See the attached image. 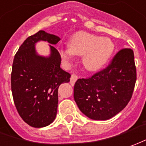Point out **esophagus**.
Here are the masks:
<instances>
[{"instance_id":"obj_1","label":"esophagus","mask_w":146,"mask_h":146,"mask_svg":"<svg viewBox=\"0 0 146 146\" xmlns=\"http://www.w3.org/2000/svg\"><path fill=\"white\" fill-rule=\"evenodd\" d=\"M78 79V75H76L75 74H72V76H71V80H70V83L72 86H74L75 82L77 81Z\"/></svg>"}]
</instances>
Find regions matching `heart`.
I'll return each mask as SVG.
<instances>
[{"label":"heart","instance_id":"heart-1","mask_svg":"<svg viewBox=\"0 0 146 146\" xmlns=\"http://www.w3.org/2000/svg\"><path fill=\"white\" fill-rule=\"evenodd\" d=\"M69 49L60 50L64 59L72 60L73 54L83 56L82 63L87 70L98 72L109 63L114 50V44L108 37L78 32L69 41Z\"/></svg>","mask_w":146,"mask_h":146}]
</instances>
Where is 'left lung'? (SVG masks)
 <instances>
[{
	"label": "left lung",
	"mask_w": 146,
	"mask_h": 146,
	"mask_svg": "<svg viewBox=\"0 0 146 146\" xmlns=\"http://www.w3.org/2000/svg\"><path fill=\"white\" fill-rule=\"evenodd\" d=\"M136 82L134 52L123 49L107 68L89 78H79L74 86V99L81 112L96 121H106L126 107Z\"/></svg>",
	"instance_id": "8db88e82"
}]
</instances>
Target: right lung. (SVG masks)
<instances>
[{"instance_id":"add662e5","label":"right lung","mask_w":146,"mask_h":146,"mask_svg":"<svg viewBox=\"0 0 146 146\" xmlns=\"http://www.w3.org/2000/svg\"><path fill=\"white\" fill-rule=\"evenodd\" d=\"M60 40L40 30L25 39L14 58L11 77L14 103L20 117L31 127H46L55 120L58 88L70 82L71 74L60 68V55L53 46ZM39 41L51 44L49 56L37 53L35 44Z\"/></svg>"}]
</instances>
